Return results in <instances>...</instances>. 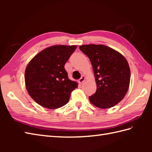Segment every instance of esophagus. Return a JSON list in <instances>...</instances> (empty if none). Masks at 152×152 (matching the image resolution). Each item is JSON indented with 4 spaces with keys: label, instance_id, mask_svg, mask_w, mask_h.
Returning a JSON list of instances; mask_svg holds the SVG:
<instances>
[{
    "label": "esophagus",
    "instance_id": "obj_1",
    "mask_svg": "<svg viewBox=\"0 0 152 152\" xmlns=\"http://www.w3.org/2000/svg\"><path fill=\"white\" fill-rule=\"evenodd\" d=\"M85 80H86L85 76H82L81 77V78H80V79L78 80V82H79L80 83H82L83 82L85 81Z\"/></svg>",
    "mask_w": 152,
    "mask_h": 152
}]
</instances>
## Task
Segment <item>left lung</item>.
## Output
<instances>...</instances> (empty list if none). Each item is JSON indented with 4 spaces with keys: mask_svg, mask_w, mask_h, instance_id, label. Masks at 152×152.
I'll return each instance as SVG.
<instances>
[{
    "mask_svg": "<svg viewBox=\"0 0 152 152\" xmlns=\"http://www.w3.org/2000/svg\"><path fill=\"white\" fill-rule=\"evenodd\" d=\"M93 66L96 83L91 103L100 108L113 107L124 98L130 83L131 72L127 61L118 51L104 45L80 46Z\"/></svg>",
    "mask_w": 152,
    "mask_h": 152,
    "instance_id": "left-lung-1",
    "label": "left lung"
}]
</instances>
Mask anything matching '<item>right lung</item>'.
<instances>
[{"label":"right lung","instance_id":"1","mask_svg":"<svg viewBox=\"0 0 152 152\" xmlns=\"http://www.w3.org/2000/svg\"><path fill=\"white\" fill-rule=\"evenodd\" d=\"M76 46L56 45L35 56L26 67L25 86L28 95L38 104L56 109L69 102L78 83L70 80L64 64Z\"/></svg>","mask_w":152,"mask_h":152}]
</instances>
